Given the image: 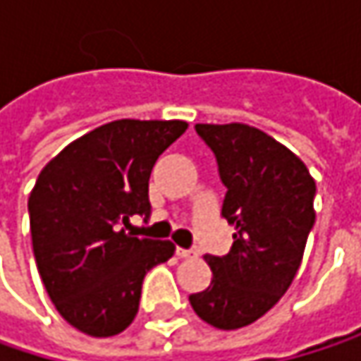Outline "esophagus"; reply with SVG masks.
<instances>
[{
	"label": "esophagus",
	"instance_id": "34e87169",
	"mask_svg": "<svg viewBox=\"0 0 361 361\" xmlns=\"http://www.w3.org/2000/svg\"><path fill=\"white\" fill-rule=\"evenodd\" d=\"M178 257H180V259H192V257H196V251H190V249H180V247H178Z\"/></svg>",
	"mask_w": 361,
	"mask_h": 361
}]
</instances>
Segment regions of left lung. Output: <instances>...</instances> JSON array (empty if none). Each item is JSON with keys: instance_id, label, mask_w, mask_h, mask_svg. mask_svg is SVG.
<instances>
[{"instance_id": "1", "label": "left lung", "mask_w": 361, "mask_h": 361, "mask_svg": "<svg viewBox=\"0 0 361 361\" xmlns=\"http://www.w3.org/2000/svg\"><path fill=\"white\" fill-rule=\"evenodd\" d=\"M196 131L228 188L221 215L234 226V245L224 257L204 255L213 278L190 305L207 324L236 330L288 290L316 221V181L295 152L257 127L198 123Z\"/></svg>"}]
</instances>
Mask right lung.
Here are the masks:
<instances>
[{"instance_id":"right-lung-1","label":"right lung","mask_w":361,"mask_h":361,"mask_svg":"<svg viewBox=\"0 0 361 361\" xmlns=\"http://www.w3.org/2000/svg\"><path fill=\"white\" fill-rule=\"evenodd\" d=\"M185 121L121 118L77 137L39 173L29 196L37 269L58 314L90 336L133 322L146 271L171 240L137 238L133 215H150L148 180Z\"/></svg>"}]
</instances>
